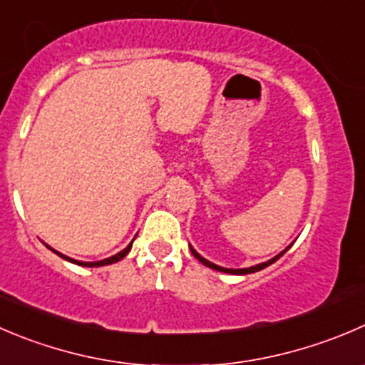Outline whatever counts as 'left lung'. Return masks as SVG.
Masks as SVG:
<instances>
[{"mask_svg":"<svg viewBox=\"0 0 365 365\" xmlns=\"http://www.w3.org/2000/svg\"><path fill=\"white\" fill-rule=\"evenodd\" d=\"M289 247H291V246H289ZM289 247H287V250H289ZM287 250H284V251H282V253H278L277 257H274V258H271V260L264 262V264L251 265V267H246V269H226V267H221V265H215V264H212V262H208L207 258H203V257H201V255L197 253V251L194 250L192 246H190V251H192V255H194V257L197 258V260L201 262V264H203V265H207V267H210V269H215V271H221V272H230V274H250V272H257V271H260V269H264V267H267V265H271L272 262H277L278 258H280L282 255H284L285 251H287Z\"/></svg>","mask_w":365,"mask_h":365,"instance_id":"1","label":"left lung"}]
</instances>
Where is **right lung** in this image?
I'll return each mask as SVG.
<instances>
[{
  "mask_svg": "<svg viewBox=\"0 0 365 365\" xmlns=\"http://www.w3.org/2000/svg\"><path fill=\"white\" fill-rule=\"evenodd\" d=\"M132 244H133V240L132 242L128 244V246L125 247V250L123 251H119L118 255H114V257H110V258H105V260H100V262H80V260H74V258H69V257H66V255H62V253H58V251H55L56 255H58V257H62L63 260H69V262H73V264H78V265H83V267H100V265H108V264H115V262H119L121 260V258H125L126 255H128V251L132 250Z\"/></svg>",
  "mask_w": 365,
  "mask_h": 365,
  "instance_id": "1",
  "label": "right lung"
}]
</instances>
